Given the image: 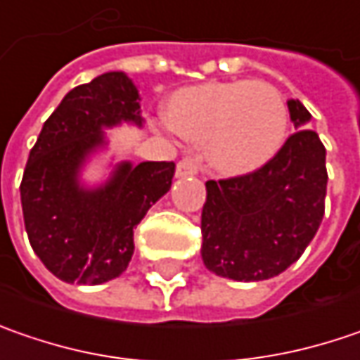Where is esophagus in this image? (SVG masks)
<instances>
[{
  "label": "esophagus",
  "mask_w": 360,
  "mask_h": 360,
  "mask_svg": "<svg viewBox=\"0 0 360 360\" xmlns=\"http://www.w3.org/2000/svg\"><path fill=\"white\" fill-rule=\"evenodd\" d=\"M197 171H199V159L193 155L183 157L177 163V177H191V175H197Z\"/></svg>",
  "instance_id": "1"
}]
</instances>
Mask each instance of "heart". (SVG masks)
<instances>
[{"label":"heart","instance_id":"heart-1","mask_svg":"<svg viewBox=\"0 0 360 360\" xmlns=\"http://www.w3.org/2000/svg\"><path fill=\"white\" fill-rule=\"evenodd\" d=\"M169 124L189 141H205L210 163L229 175L272 159L288 131V106L264 80L207 82L175 92Z\"/></svg>","mask_w":360,"mask_h":360}]
</instances>
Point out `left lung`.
<instances>
[{"instance_id": "obj_1", "label": "left lung", "mask_w": 360, "mask_h": 360, "mask_svg": "<svg viewBox=\"0 0 360 360\" xmlns=\"http://www.w3.org/2000/svg\"><path fill=\"white\" fill-rule=\"evenodd\" d=\"M298 129L272 159L243 175L207 181L201 211L205 268L240 282L268 280L302 256L321 227L326 197V149L310 112L288 102Z\"/></svg>"}]
</instances>
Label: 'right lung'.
Instances as JSON below:
<instances>
[{
    "instance_id": "1",
    "label": "right lung",
    "mask_w": 360,
    "mask_h": 360,
    "mask_svg": "<svg viewBox=\"0 0 360 360\" xmlns=\"http://www.w3.org/2000/svg\"><path fill=\"white\" fill-rule=\"evenodd\" d=\"M139 92L122 72L72 88L44 122L20 185L32 250L56 278L96 286L133 258L134 227L171 189L175 163L120 165L106 187L82 191L76 173L102 143V127L139 117Z\"/></svg>"
}]
</instances>
